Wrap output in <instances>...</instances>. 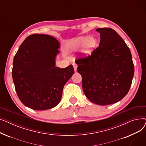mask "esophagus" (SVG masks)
<instances>
[{
    "label": "esophagus",
    "mask_w": 146,
    "mask_h": 146,
    "mask_svg": "<svg viewBox=\"0 0 146 146\" xmlns=\"http://www.w3.org/2000/svg\"><path fill=\"white\" fill-rule=\"evenodd\" d=\"M73 67H74V71L76 72V70H77V69H78V65L76 64V63H73Z\"/></svg>",
    "instance_id": "34e87169"
}]
</instances>
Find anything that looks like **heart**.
Returning a JSON list of instances; mask_svg holds the SVG:
<instances>
[{
	"label": "heart",
	"mask_w": 146,
	"mask_h": 146,
	"mask_svg": "<svg viewBox=\"0 0 146 146\" xmlns=\"http://www.w3.org/2000/svg\"><path fill=\"white\" fill-rule=\"evenodd\" d=\"M96 44V40L93 36L87 37H80L76 39L72 47V49L77 50L85 46L84 52L85 54H90L93 50Z\"/></svg>",
	"instance_id": "heart-1"
}]
</instances>
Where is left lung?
I'll return each mask as SVG.
<instances>
[{
  "label": "left lung",
  "mask_w": 146,
  "mask_h": 146,
  "mask_svg": "<svg viewBox=\"0 0 146 146\" xmlns=\"http://www.w3.org/2000/svg\"><path fill=\"white\" fill-rule=\"evenodd\" d=\"M96 31L101 34L99 47L75 62L86 96L94 104L107 105L119 101L128 94L134 67L130 50L115 31L110 28Z\"/></svg>",
  "instance_id": "left-lung-1"
}]
</instances>
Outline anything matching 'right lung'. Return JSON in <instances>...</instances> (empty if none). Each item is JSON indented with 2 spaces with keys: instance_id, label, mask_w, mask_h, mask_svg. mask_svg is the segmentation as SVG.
Returning <instances> with one entry per match:
<instances>
[{
  "instance_id": "obj_1",
  "label": "right lung",
  "mask_w": 146,
  "mask_h": 146,
  "mask_svg": "<svg viewBox=\"0 0 146 146\" xmlns=\"http://www.w3.org/2000/svg\"><path fill=\"white\" fill-rule=\"evenodd\" d=\"M59 42L54 37L33 34L23 41L15 54L12 75L15 90L22 103L34 110L57 106L66 82L74 73L72 64L55 66Z\"/></svg>"
}]
</instances>
